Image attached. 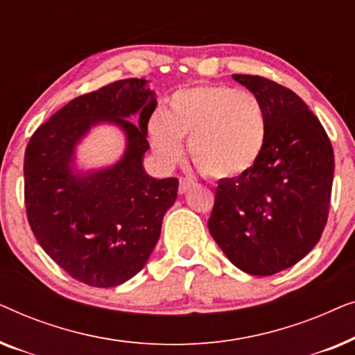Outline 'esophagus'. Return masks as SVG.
<instances>
[{"instance_id":"1","label":"esophagus","mask_w":355,"mask_h":355,"mask_svg":"<svg viewBox=\"0 0 355 355\" xmlns=\"http://www.w3.org/2000/svg\"><path fill=\"white\" fill-rule=\"evenodd\" d=\"M193 186H196V182L192 181V179H187V178H181L179 179V193H186L189 189H192Z\"/></svg>"}]
</instances>
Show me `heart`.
<instances>
[{"instance_id": "obj_1", "label": "heart", "mask_w": 355, "mask_h": 355, "mask_svg": "<svg viewBox=\"0 0 355 355\" xmlns=\"http://www.w3.org/2000/svg\"><path fill=\"white\" fill-rule=\"evenodd\" d=\"M147 134L164 166L182 157V139L200 173L211 179L244 176L263 153L268 121L261 100L230 85H196L178 90L164 113L153 114Z\"/></svg>"}]
</instances>
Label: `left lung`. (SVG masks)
<instances>
[{"mask_svg": "<svg viewBox=\"0 0 355 355\" xmlns=\"http://www.w3.org/2000/svg\"><path fill=\"white\" fill-rule=\"evenodd\" d=\"M232 79L261 100L268 137L249 173L220 181L208 230L232 265L270 276L302 260L322 237L334 153L318 118L293 90L260 76Z\"/></svg>", "mask_w": 355, "mask_h": 355, "instance_id": "8db88e82", "label": "left lung"}]
</instances>
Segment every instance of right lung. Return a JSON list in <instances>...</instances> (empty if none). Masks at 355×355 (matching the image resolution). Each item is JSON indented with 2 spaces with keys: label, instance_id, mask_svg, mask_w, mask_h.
<instances>
[{
  "label": "right lung",
  "instance_id": "obj_1",
  "mask_svg": "<svg viewBox=\"0 0 355 355\" xmlns=\"http://www.w3.org/2000/svg\"><path fill=\"white\" fill-rule=\"evenodd\" d=\"M155 108L145 79L113 82L69 101L26 148L24 193L33 236L66 273L89 286L113 288L137 275L176 202L178 179L152 178L144 168ZM101 123L125 134V153L114 165L84 172L76 147Z\"/></svg>",
  "mask_w": 355,
  "mask_h": 355
}]
</instances>
